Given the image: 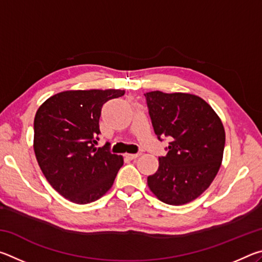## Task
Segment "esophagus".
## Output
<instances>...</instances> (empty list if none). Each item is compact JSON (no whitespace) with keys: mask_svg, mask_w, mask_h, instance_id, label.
<instances>
[{"mask_svg":"<svg viewBox=\"0 0 262 262\" xmlns=\"http://www.w3.org/2000/svg\"><path fill=\"white\" fill-rule=\"evenodd\" d=\"M140 156V154H126V157L129 159H135Z\"/></svg>","mask_w":262,"mask_h":262,"instance_id":"1","label":"esophagus"}]
</instances>
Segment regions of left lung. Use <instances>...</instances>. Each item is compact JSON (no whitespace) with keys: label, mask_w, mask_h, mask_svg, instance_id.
<instances>
[{"label":"left lung","mask_w":262,"mask_h":262,"mask_svg":"<svg viewBox=\"0 0 262 262\" xmlns=\"http://www.w3.org/2000/svg\"><path fill=\"white\" fill-rule=\"evenodd\" d=\"M155 134L170 137L148 186L159 200L185 205L205 192L219 172L225 132L219 115L200 97L151 91L144 94Z\"/></svg>","instance_id":"obj_1"}]
</instances>
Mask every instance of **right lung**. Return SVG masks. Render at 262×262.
Returning <instances> with one entry per match:
<instances>
[{
  "label": "right lung",
  "instance_id": "add662e5",
  "mask_svg": "<svg viewBox=\"0 0 262 262\" xmlns=\"http://www.w3.org/2000/svg\"><path fill=\"white\" fill-rule=\"evenodd\" d=\"M123 90H76L52 96L34 117L33 148L48 183L78 205L94 202L112 187L123 158L97 148L101 107Z\"/></svg>",
  "mask_w": 262,
  "mask_h": 262
}]
</instances>
